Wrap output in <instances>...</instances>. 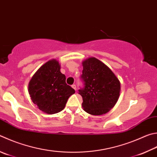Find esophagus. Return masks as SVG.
I'll return each instance as SVG.
<instances>
[{
	"instance_id": "obj_1",
	"label": "esophagus",
	"mask_w": 157,
	"mask_h": 157,
	"mask_svg": "<svg viewBox=\"0 0 157 157\" xmlns=\"http://www.w3.org/2000/svg\"><path fill=\"white\" fill-rule=\"evenodd\" d=\"M71 86H72V88H73V89H75V90H76V88H76V85H75V84H73Z\"/></svg>"
}]
</instances>
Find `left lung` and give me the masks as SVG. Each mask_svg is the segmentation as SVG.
<instances>
[{"label": "left lung", "mask_w": 157, "mask_h": 157, "mask_svg": "<svg viewBox=\"0 0 157 157\" xmlns=\"http://www.w3.org/2000/svg\"><path fill=\"white\" fill-rule=\"evenodd\" d=\"M81 79L84 86L78 90L84 111L93 115L108 113L115 106L120 93V82L109 68L95 58L82 62Z\"/></svg>", "instance_id": "8db88e82"}]
</instances>
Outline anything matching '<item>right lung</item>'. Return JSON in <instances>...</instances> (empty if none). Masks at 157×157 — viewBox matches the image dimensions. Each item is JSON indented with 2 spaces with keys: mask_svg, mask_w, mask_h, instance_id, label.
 <instances>
[{
  "mask_svg": "<svg viewBox=\"0 0 157 157\" xmlns=\"http://www.w3.org/2000/svg\"><path fill=\"white\" fill-rule=\"evenodd\" d=\"M29 93L40 110L51 115L64 109L75 90L67 84L66 76L60 72L59 62L51 59L32 77L29 84Z\"/></svg>",
  "mask_w": 157,
  "mask_h": 157,
  "instance_id": "right-lung-1",
  "label": "right lung"
}]
</instances>
